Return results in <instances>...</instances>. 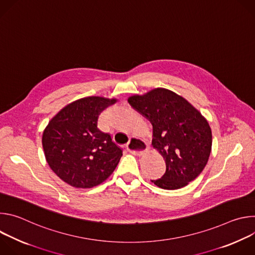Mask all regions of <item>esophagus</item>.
<instances>
[{
    "label": "esophagus",
    "mask_w": 255,
    "mask_h": 255,
    "mask_svg": "<svg viewBox=\"0 0 255 255\" xmlns=\"http://www.w3.org/2000/svg\"><path fill=\"white\" fill-rule=\"evenodd\" d=\"M127 150L134 155H142L145 151L148 150V146L141 139L133 137L127 144Z\"/></svg>",
    "instance_id": "esophagus-1"
}]
</instances>
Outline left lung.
I'll list each match as a JSON object with an SVG mask.
<instances>
[{
  "mask_svg": "<svg viewBox=\"0 0 255 255\" xmlns=\"http://www.w3.org/2000/svg\"><path fill=\"white\" fill-rule=\"evenodd\" d=\"M128 103L151 123L152 146L166 164L162 177L152 183L163 190H177L197 178L212 150L211 127L201 112L164 88L132 95Z\"/></svg>",
  "mask_w": 255,
  "mask_h": 255,
  "instance_id": "8db88e82",
  "label": "left lung"
}]
</instances>
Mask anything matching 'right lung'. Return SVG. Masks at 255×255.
I'll list each match as a JSON object with an SVG mask.
<instances>
[{
  "instance_id": "add662e5",
  "label": "right lung",
  "mask_w": 255,
  "mask_h": 255,
  "mask_svg": "<svg viewBox=\"0 0 255 255\" xmlns=\"http://www.w3.org/2000/svg\"><path fill=\"white\" fill-rule=\"evenodd\" d=\"M116 98L91 96L64 106L42 135L44 155L52 171L77 189L96 187L118 165L122 150L111 136L98 128L101 113Z\"/></svg>"
}]
</instances>
